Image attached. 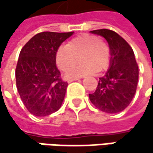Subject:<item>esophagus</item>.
Wrapping results in <instances>:
<instances>
[{"label": "esophagus", "instance_id": "esophagus-1", "mask_svg": "<svg viewBox=\"0 0 153 153\" xmlns=\"http://www.w3.org/2000/svg\"><path fill=\"white\" fill-rule=\"evenodd\" d=\"M79 78H70V79H68V82H72V81H74V80H77V79H79Z\"/></svg>", "mask_w": 153, "mask_h": 153}]
</instances>
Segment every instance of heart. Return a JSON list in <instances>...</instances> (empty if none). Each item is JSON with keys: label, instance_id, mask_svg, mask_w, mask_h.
<instances>
[{"label": "heart", "instance_id": "obj_1", "mask_svg": "<svg viewBox=\"0 0 153 153\" xmlns=\"http://www.w3.org/2000/svg\"><path fill=\"white\" fill-rule=\"evenodd\" d=\"M82 63L77 68L71 69L78 62ZM57 66L67 77H79L87 74L105 71L111 62V48L105 41L97 36L82 33L72 39L68 44L60 46L56 53Z\"/></svg>", "mask_w": 153, "mask_h": 153}]
</instances>
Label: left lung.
Returning <instances> with one entry per match:
<instances>
[{
	"label": "left lung",
	"instance_id": "obj_1",
	"mask_svg": "<svg viewBox=\"0 0 153 153\" xmlns=\"http://www.w3.org/2000/svg\"><path fill=\"white\" fill-rule=\"evenodd\" d=\"M103 36L111 48V65L99 78L96 91L89 94L91 103L102 111L117 113L129 105L137 87L138 65L131 46L117 33L108 29L91 31Z\"/></svg>",
	"mask_w": 153,
	"mask_h": 153
}]
</instances>
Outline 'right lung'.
I'll return each instance as SVG.
<instances>
[{
    "label": "right lung",
    "instance_id": "1",
    "mask_svg": "<svg viewBox=\"0 0 153 153\" xmlns=\"http://www.w3.org/2000/svg\"><path fill=\"white\" fill-rule=\"evenodd\" d=\"M73 33H37L20 51L16 67V88L25 108L34 116H48L62 105L68 83L56 67V53Z\"/></svg>",
    "mask_w": 153,
    "mask_h": 153
}]
</instances>
